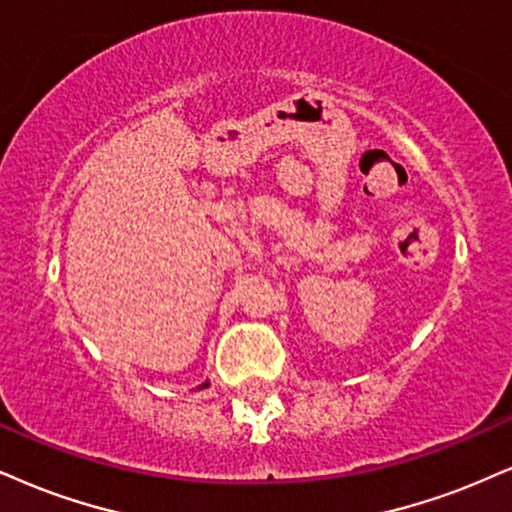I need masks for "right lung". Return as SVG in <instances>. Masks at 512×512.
Instances as JSON below:
<instances>
[{
    "instance_id": "right-lung-1",
    "label": "right lung",
    "mask_w": 512,
    "mask_h": 512,
    "mask_svg": "<svg viewBox=\"0 0 512 512\" xmlns=\"http://www.w3.org/2000/svg\"><path fill=\"white\" fill-rule=\"evenodd\" d=\"M204 387H208V384H204Z\"/></svg>"
}]
</instances>
